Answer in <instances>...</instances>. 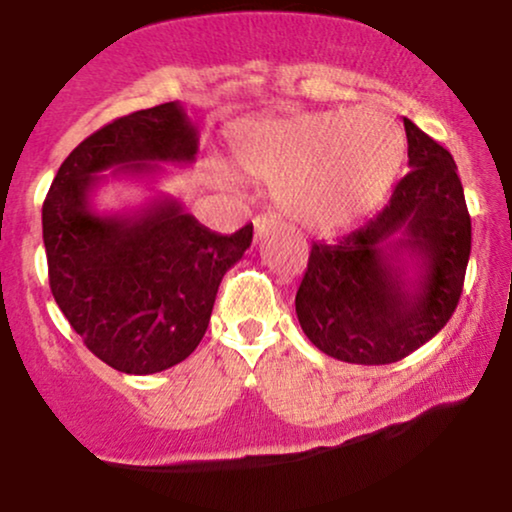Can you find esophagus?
Here are the masks:
<instances>
[{
    "mask_svg": "<svg viewBox=\"0 0 512 512\" xmlns=\"http://www.w3.org/2000/svg\"><path fill=\"white\" fill-rule=\"evenodd\" d=\"M276 226V216L272 214H264V216H257L255 219V236L262 238L264 233H269V228Z\"/></svg>",
    "mask_w": 512,
    "mask_h": 512,
    "instance_id": "34e87169",
    "label": "esophagus"
}]
</instances>
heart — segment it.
<instances>
[{"mask_svg":"<svg viewBox=\"0 0 512 512\" xmlns=\"http://www.w3.org/2000/svg\"><path fill=\"white\" fill-rule=\"evenodd\" d=\"M228 163L274 185L293 221L337 231L378 204L404 154L395 117L375 108L252 117L228 127ZM228 182L226 173L214 175Z\"/></svg>","mask_w":512,"mask_h":512,"instance_id":"obj_1","label":"heart"}]
</instances>
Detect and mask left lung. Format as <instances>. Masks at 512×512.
I'll return each instance as SVG.
<instances>
[{"instance_id":"8db88e82","label":"left lung","mask_w":512,"mask_h":512,"mask_svg":"<svg viewBox=\"0 0 512 512\" xmlns=\"http://www.w3.org/2000/svg\"><path fill=\"white\" fill-rule=\"evenodd\" d=\"M409 173L383 211L334 243H313L296 293L305 337L361 366L402 361L443 330L472 250L450 151L404 117Z\"/></svg>"}]
</instances>
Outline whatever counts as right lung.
<instances>
[{"instance_id":"1","label":"right lung","mask_w":512,"mask_h":512,"mask_svg":"<svg viewBox=\"0 0 512 512\" xmlns=\"http://www.w3.org/2000/svg\"><path fill=\"white\" fill-rule=\"evenodd\" d=\"M197 127L178 101L117 117L64 158L43 204L50 289L91 354L129 375L185 361L202 342L223 274L252 243L209 231L173 197L122 214L93 209L110 178H156L192 163Z\"/></svg>"}]
</instances>
